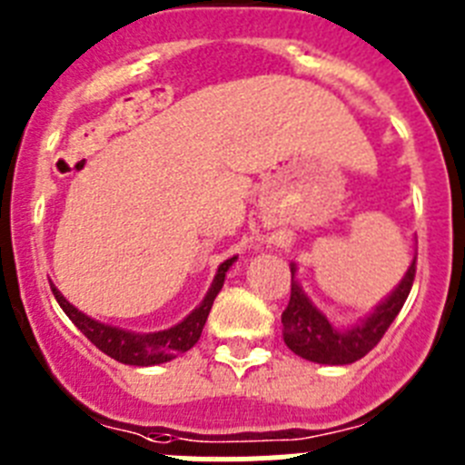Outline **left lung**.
<instances>
[{
    "instance_id": "left-lung-1",
    "label": "left lung",
    "mask_w": 465,
    "mask_h": 465,
    "mask_svg": "<svg viewBox=\"0 0 465 465\" xmlns=\"http://www.w3.org/2000/svg\"><path fill=\"white\" fill-rule=\"evenodd\" d=\"M293 272L295 268H291V274ZM414 274H417V258L410 265L401 286L372 312V316H368L361 326H351L347 331L332 326L291 277V300L286 310L282 312L283 342L293 354L314 361V363L347 365L363 359L384 338V332L389 331L398 312L402 310L410 289H412Z\"/></svg>"
}]
</instances>
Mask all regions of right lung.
<instances>
[{
    "label": "right lung",
    "instance_id": "obj_1",
    "mask_svg": "<svg viewBox=\"0 0 465 465\" xmlns=\"http://www.w3.org/2000/svg\"><path fill=\"white\" fill-rule=\"evenodd\" d=\"M235 262V258H228L225 262H221L219 272L213 277L212 289L204 295V300L200 302V307L191 312V314L183 319L179 326L170 328V331L160 332H149V335H139V332H127L121 328L104 326L100 322H93L90 316H85L84 312H79L74 305H69L64 295L55 289L51 283V291L55 295V300L60 302V307L64 310V314L72 319V323L84 332L85 338L94 344V347L104 351L106 356L116 359L118 363L125 365H158L167 363V361L176 359L179 354L188 351L193 344L200 340L203 335V328L207 323L209 310L213 305V298L219 295V291L223 289L225 272Z\"/></svg>",
    "mask_w": 465,
    "mask_h": 465
}]
</instances>
